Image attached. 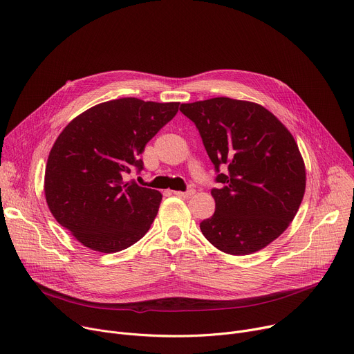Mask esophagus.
<instances>
[{
	"mask_svg": "<svg viewBox=\"0 0 354 354\" xmlns=\"http://www.w3.org/2000/svg\"><path fill=\"white\" fill-rule=\"evenodd\" d=\"M195 194V189H187V191H174V195L181 198H191L192 195Z\"/></svg>",
	"mask_w": 354,
	"mask_h": 354,
	"instance_id": "1",
	"label": "esophagus"
}]
</instances>
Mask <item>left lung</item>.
<instances>
[{
  "label": "left lung",
  "instance_id": "obj_1",
  "mask_svg": "<svg viewBox=\"0 0 354 354\" xmlns=\"http://www.w3.org/2000/svg\"><path fill=\"white\" fill-rule=\"evenodd\" d=\"M180 111L197 127L218 173L215 214L200 223L207 241L234 256L276 241L305 192V165L290 131L264 106L227 97L183 104Z\"/></svg>",
  "mask_w": 354,
  "mask_h": 354
}]
</instances>
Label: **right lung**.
Returning <instances> with one entry per match:
<instances>
[{
  "label": "right lung",
  "mask_w": 354,
  "mask_h": 354,
  "mask_svg": "<svg viewBox=\"0 0 354 354\" xmlns=\"http://www.w3.org/2000/svg\"><path fill=\"white\" fill-rule=\"evenodd\" d=\"M180 102L120 98L75 116L56 139L45 171L55 219L95 252H121L145 236L162 194L125 181L143 170L146 143L170 122Z\"/></svg>",
  "instance_id": "right-lung-1"
}]
</instances>
